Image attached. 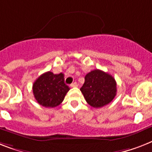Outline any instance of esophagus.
<instances>
[{
  "label": "esophagus",
  "mask_w": 152,
  "mask_h": 152,
  "mask_svg": "<svg viewBox=\"0 0 152 152\" xmlns=\"http://www.w3.org/2000/svg\"><path fill=\"white\" fill-rule=\"evenodd\" d=\"M77 83L76 82H73V83L70 85V87H77Z\"/></svg>",
  "instance_id": "esophagus-1"
}]
</instances>
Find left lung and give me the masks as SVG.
<instances>
[{"label": "left lung", "mask_w": 152, "mask_h": 152, "mask_svg": "<svg viewBox=\"0 0 152 152\" xmlns=\"http://www.w3.org/2000/svg\"><path fill=\"white\" fill-rule=\"evenodd\" d=\"M116 86L111 75L96 69L86 75L85 83L80 90L91 107L99 108L112 101L116 96Z\"/></svg>", "instance_id": "1"}]
</instances>
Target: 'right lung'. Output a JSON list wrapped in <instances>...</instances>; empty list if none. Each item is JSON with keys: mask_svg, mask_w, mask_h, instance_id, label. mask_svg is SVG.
<instances>
[{"mask_svg": "<svg viewBox=\"0 0 152 152\" xmlns=\"http://www.w3.org/2000/svg\"><path fill=\"white\" fill-rule=\"evenodd\" d=\"M70 88L64 83V74L44 73L33 85V93L37 103L45 107H55L61 104Z\"/></svg>", "mask_w": 152, "mask_h": 152, "instance_id": "1", "label": "right lung"}]
</instances>
